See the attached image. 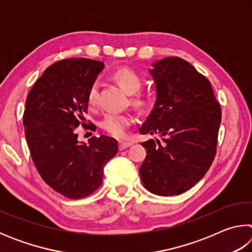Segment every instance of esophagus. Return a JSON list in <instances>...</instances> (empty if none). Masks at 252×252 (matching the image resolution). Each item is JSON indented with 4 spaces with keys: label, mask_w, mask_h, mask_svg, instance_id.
<instances>
[{
    "label": "esophagus",
    "mask_w": 252,
    "mask_h": 252,
    "mask_svg": "<svg viewBox=\"0 0 252 252\" xmlns=\"http://www.w3.org/2000/svg\"><path fill=\"white\" fill-rule=\"evenodd\" d=\"M132 144H133V143L129 142V141H120V142H119V149H120V150H125V149L131 147Z\"/></svg>",
    "instance_id": "1"
}]
</instances>
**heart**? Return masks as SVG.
<instances>
[{
	"instance_id": "heart-1",
	"label": "heart",
	"mask_w": 252,
	"mask_h": 252,
	"mask_svg": "<svg viewBox=\"0 0 252 252\" xmlns=\"http://www.w3.org/2000/svg\"><path fill=\"white\" fill-rule=\"evenodd\" d=\"M112 79L120 85L126 93L131 94V103L138 109H146L151 102L150 96L140 92L142 80L135 71L129 67H120L112 73ZM88 103L90 106L97 104V84L93 83L88 91ZM134 118L131 113H109L102 119L100 126L109 134L122 138L127 129L133 125Z\"/></svg>"
}]
</instances>
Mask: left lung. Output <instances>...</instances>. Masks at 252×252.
Listing matches in <instances>:
<instances>
[{
	"label": "left lung",
	"mask_w": 252,
	"mask_h": 252,
	"mask_svg": "<svg viewBox=\"0 0 252 252\" xmlns=\"http://www.w3.org/2000/svg\"><path fill=\"white\" fill-rule=\"evenodd\" d=\"M150 71L157 100L141 134L147 157L140 167L143 186L168 197L186 192L203 178L216 157L221 109L211 83L186 60L169 57Z\"/></svg>",
	"instance_id": "1"
}]
</instances>
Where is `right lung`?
<instances>
[{
	"label": "right lung",
	"instance_id": "add662e5",
	"mask_svg": "<svg viewBox=\"0 0 252 252\" xmlns=\"http://www.w3.org/2000/svg\"><path fill=\"white\" fill-rule=\"evenodd\" d=\"M103 67V62L90 59L55 62L25 102L23 125L34 165L45 183L69 199L94 192L105 163L118 152L116 139L92 136L84 143L75 132L88 113L89 88Z\"/></svg>",
	"mask_w": 252,
	"mask_h": 252
}]
</instances>
